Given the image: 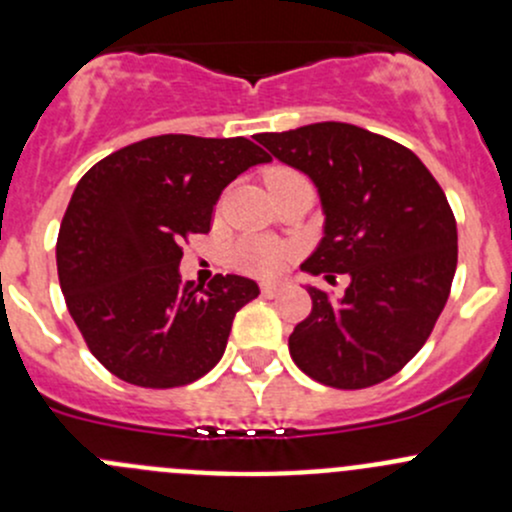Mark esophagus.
Masks as SVG:
<instances>
[{
  "mask_svg": "<svg viewBox=\"0 0 512 512\" xmlns=\"http://www.w3.org/2000/svg\"><path fill=\"white\" fill-rule=\"evenodd\" d=\"M282 282H262L260 285V292L265 294V297H275V294H280L282 292Z\"/></svg>",
  "mask_w": 512,
  "mask_h": 512,
  "instance_id": "1",
  "label": "esophagus"
}]
</instances>
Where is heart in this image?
<instances>
[{"mask_svg":"<svg viewBox=\"0 0 512 512\" xmlns=\"http://www.w3.org/2000/svg\"><path fill=\"white\" fill-rule=\"evenodd\" d=\"M289 178H304V175L292 168H272L270 173H267V185ZM294 252L297 250H294V245H289V242L270 240V237H245V240L232 245L230 260L237 270L247 272V275L272 277L292 260Z\"/></svg>","mask_w":512,"mask_h":512,"instance_id":"obj_1","label":"heart"}]
</instances>
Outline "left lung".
Segmentation results:
<instances>
[{
    "label": "left lung",
    "mask_w": 512,
    "mask_h": 512,
    "mask_svg": "<svg viewBox=\"0 0 512 512\" xmlns=\"http://www.w3.org/2000/svg\"><path fill=\"white\" fill-rule=\"evenodd\" d=\"M257 141L322 195L324 240L304 270L352 280L342 297L307 289L312 312L289 334L294 364L332 389L391 379L431 337L451 294L458 232L446 193L414 151L352 123Z\"/></svg>",
    "instance_id": "8db88e82"
}]
</instances>
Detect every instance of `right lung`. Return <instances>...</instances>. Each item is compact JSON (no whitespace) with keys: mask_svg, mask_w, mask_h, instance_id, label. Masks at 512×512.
I'll return each mask as SVG.
<instances>
[{"mask_svg":"<svg viewBox=\"0 0 512 512\" xmlns=\"http://www.w3.org/2000/svg\"><path fill=\"white\" fill-rule=\"evenodd\" d=\"M270 156L247 138L165 133L98 160L79 180L56 240L66 307L91 354L143 389L198 381L223 359L252 280L180 277L183 242L210 232L227 183Z\"/></svg>","mask_w":512,"mask_h":512,"instance_id":"right-lung-1","label":"right lung"}]
</instances>
